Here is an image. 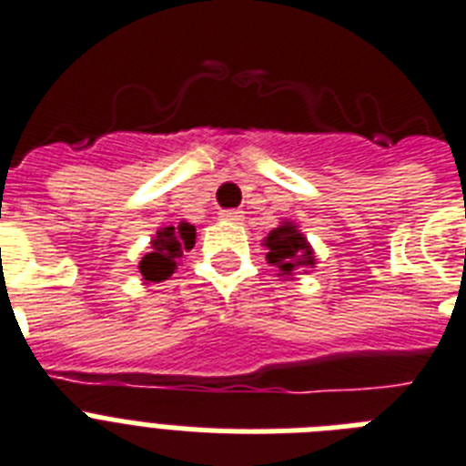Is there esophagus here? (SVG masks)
<instances>
[{"instance_id": "esophagus-1", "label": "esophagus", "mask_w": 466, "mask_h": 466, "mask_svg": "<svg viewBox=\"0 0 466 466\" xmlns=\"http://www.w3.org/2000/svg\"><path fill=\"white\" fill-rule=\"evenodd\" d=\"M220 218L227 222H244V213L241 210H222Z\"/></svg>"}]
</instances>
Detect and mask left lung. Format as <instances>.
Returning a JSON list of instances; mask_svg holds the SVG:
<instances>
[{"mask_svg": "<svg viewBox=\"0 0 466 466\" xmlns=\"http://www.w3.org/2000/svg\"><path fill=\"white\" fill-rule=\"evenodd\" d=\"M263 246L268 248L266 260L270 266L278 268L279 275H292L294 268H313V263H316L311 246L292 222H282L279 227H275L263 239Z\"/></svg>", "mask_w": 466, "mask_h": 466, "instance_id": "8db88e82", "label": "left lung"}]
</instances>
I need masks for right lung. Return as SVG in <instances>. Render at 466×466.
Segmentation results:
<instances>
[{
	"label": "right lung",
	"instance_id": "obj_1",
	"mask_svg": "<svg viewBox=\"0 0 466 466\" xmlns=\"http://www.w3.org/2000/svg\"><path fill=\"white\" fill-rule=\"evenodd\" d=\"M196 244V227L188 222H179L177 227H165L153 239L150 253H146L141 260V275L147 282H162L167 279L177 263L181 260L184 251L194 248Z\"/></svg>",
	"mask_w": 466,
	"mask_h": 466
}]
</instances>
